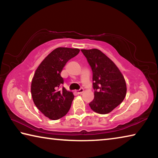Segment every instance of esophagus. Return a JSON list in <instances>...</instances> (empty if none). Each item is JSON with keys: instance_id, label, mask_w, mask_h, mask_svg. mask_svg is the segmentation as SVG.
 <instances>
[{"instance_id": "esophagus-1", "label": "esophagus", "mask_w": 158, "mask_h": 158, "mask_svg": "<svg viewBox=\"0 0 158 158\" xmlns=\"http://www.w3.org/2000/svg\"><path fill=\"white\" fill-rule=\"evenodd\" d=\"M84 92V89H80L79 90H77L76 91V93H77V94H81V93Z\"/></svg>"}]
</instances>
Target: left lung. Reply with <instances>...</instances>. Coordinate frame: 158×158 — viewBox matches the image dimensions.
I'll return each mask as SVG.
<instances>
[{"mask_svg":"<svg viewBox=\"0 0 158 158\" xmlns=\"http://www.w3.org/2000/svg\"><path fill=\"white\" fill-rule=\"evenodd\" d=\"M93 72L94 99L89 103L93 111L106 114L118 106L126 95V83L119 69L97 49H81Z\"/></svg>","mask_w":158,"mask_h":158,"instance_id":"8db88e82","label":"left lung"}]
</instances>
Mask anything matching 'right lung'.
<instances>
[{"mask_svg":"<svg viewBox=\"0 0 158 158\" xmlns=\"http://www.w3.org/2000/svg\"><path fill=\"white\" fill-rule=\"evenodd\" d=\"M79 49L58 47L52 51L37 68L31 83V95L35 105L45 116L58 120L65 116L74 98L63 87L60 73L65 64L76 56Z\"/></svg>","mask_w":158,"mask_h":158,"instance_id":"add662e5","label":"right lung"}]
</instances>
